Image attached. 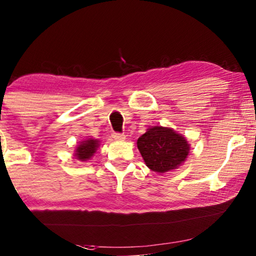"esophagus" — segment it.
<instances>
[{"label":"esophagus","instance_id":"1","mask_svg":"<svg viewBox=\"0 0 256 256\" xmlns=\"http://www.w3.org/2000/svg\"><path fill=\"white\" fill-rule=\"evenodd\" d=\"M112 138L114 140H117V142H123V140H125L126 138H125V134H123V133H112Z\"/></svg>","mask_w":256,"mask_h":256}]
</instances>
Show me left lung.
Here are the masks:
<instances>
[{
    "label": "left lung",
    "mask_w": 256,
    "mask_h": 256,
    "mask_svg": "<svg viewBox=\"0 0 256 256\" xmlns=\"http://www.w3.org/2000/svg\"><path fill=\"white\" fill-rule=\"evenodd\" d=\"M136 146L147 167L161 174L180 167L190 150L184 136L164 126L147 128L146 133L139 136Z\"/></svg>",
    "instance_id": "left-lung-1"
}]
</instances>
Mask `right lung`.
Here are the masks:
<instances>
[{"mask_svg": "<svg viewBox=\"0 0 256 256\" xmlns=\"http://www.w3.org/2000/svg\"><path fill=\"white\" fill-rule=\"evenodd\" d=\"M100 147V142L97 139H86L80 142V145L75 150L74 156H76L78 160L87 161L96 153L97 148Z\"/></svg>", "mask_w": 256, "mask_h": 256, "instance_id": "1", "label": "right lung"}]
</instances>
